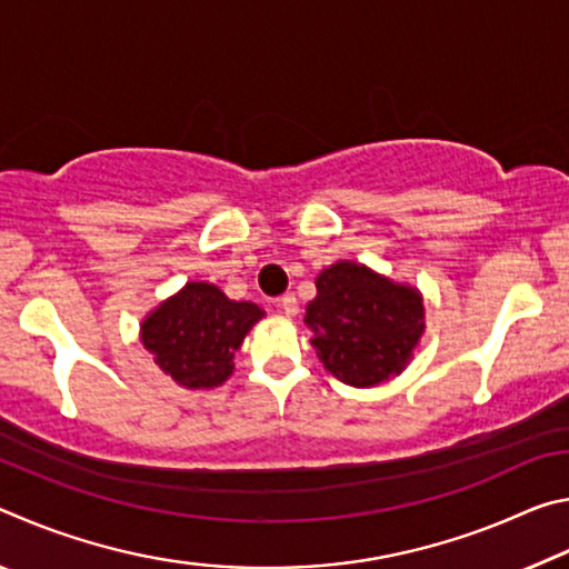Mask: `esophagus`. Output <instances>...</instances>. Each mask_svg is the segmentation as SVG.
<instances>
[{"label": "esophagus", "mask_w": 569, "mask_h": 569, "mask_svg": "<svg viewBox=\"0 0 569 569\" xmlns=\"http://www.w3.org/2000/svg\"><path fill=\"white\" fill-rule=\"evenodd\" d=\"M281 311L286 313V316H298V298L296 296H283L281 298Z\"/></svg>", "instance_id": "esophagus-1"}]
</instances>
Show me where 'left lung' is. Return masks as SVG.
<instances>
[{
	"label": "left lung",
	"instance_id": "left-lung-1",
	"mask_svg": "<svg viewBox=\"0 0 569 569\" xmlns=\"http://www.w3.org/2000/svg\"><path fill=\"white\" fill-rule=\"evenodd\" d=\"M303 321L323 369L356 389L399 377L427 329L417 286L356 261H336L316 276Z\"/></svg>",
	"mask_w": 569,
	"mask_h": 569
}]
</instances>
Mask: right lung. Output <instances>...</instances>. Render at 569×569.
<instances>
[{
    "label": "right lung",
    "mask_w": 569,
    "mask_h": 569,
    "mask_svg": "<svg viewBox=\"0 0 569 569\" xmlns=\"http://www.w3.org/2000/svg\"><path fill=\"white\" fill-rule=\"evenodd\" d=\"M263 316L261 306L233 301L216 283L188 281L148 311L140 343L178 387L210 391L233 373L236 351Z\"/></svg>",
    "instance_id": "add662e5"
}]
</instances>
